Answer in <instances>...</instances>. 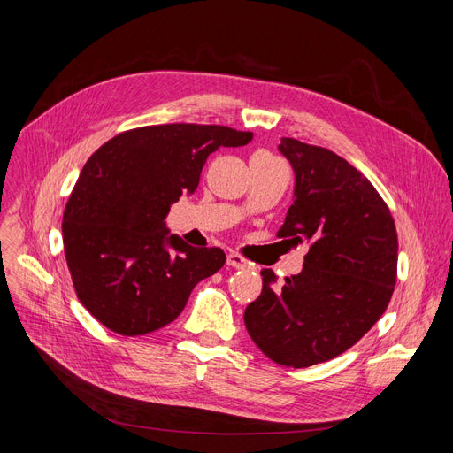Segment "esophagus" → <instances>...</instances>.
<instances>
[{
    "label": "esophagus",
    "instance_id": "obj_1",
    "mask_svg": "<svg viewBox=\"0 0 453 453\" xmlns=\"http://www.w3.org/2000/svg\"><path fill=\"white\" fill-rule=\"evenodd\" d=\"M226 264H228L230 267H235V269H245V267H247L245 257L240 256V254H235V252H230V254L226 256Z\"/></svg>",
    "mask_w": 453,
    "mask_h": 453
}]
</instances>
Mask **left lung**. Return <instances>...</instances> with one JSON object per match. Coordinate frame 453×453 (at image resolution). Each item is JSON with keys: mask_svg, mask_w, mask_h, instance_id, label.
<instances>
[{"mask_svg": "<svg viewBox=\"0 0 453 453\" xmlns=\"http://www.w3.org/2000/svg\"><path fill=\"white\" fill-rule=\"evenodd\" d=\"M293 171V204L278 238L310 243L304 267L274 289L264 269L262 295L245 310L250 339L293 369L349 350L389 306L396 284L395 219L374 186L332 150L282 138Z\"/></svg>", "mask_w": 453, "mask_h": 453, "instance_id": "8db88e82", "label": "left lung"}]
</instances>
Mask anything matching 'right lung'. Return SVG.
Segmentation results:
<instances>
[{
  "label": "right lung",
  "instance_id": "obj_1",
  "mask_svg": "<svg viewBox=\"0 0 453 453\" xmlns=\"http://www.w3.org/2000/svg\"><path fill=\"white\" fill-rule=\"evenodd\" d=\"M250 140L221 125H150L114 136L84 164L62 242L77 298L103 326L128 337L164 328L225 265L221 249L169 234L165 215L197 189L213 150Z\"/></svg>",
  "mask_w": 453,
  "mask_h": 453
}]
</instances>
